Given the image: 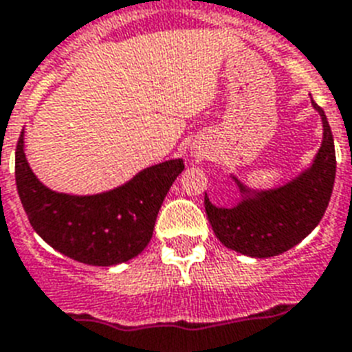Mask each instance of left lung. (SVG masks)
I'll list each match as a JSON object with an SVG mask.
<instances>
[{
	"instance_id": "left-lung-1",
	"label": "left lung",
	"mask_w": 352,
	"mask_h": 352,
	"mask_svg": "<svg viewBox=\"0 0 352 352\" xmlns=\"http://www.w3.org/2000/svg\"><path fill=\"white\" fill-rule=\"evenodd\" d=\"M313 107L322 116L324 141L309 170L278 190L244 199L235 208H217L204 197L208 221L226 248L256 258L275 256L298 244L322 221L333 193L336 155L327 117L315 101Z\"/></svg>"
}]
</instances>
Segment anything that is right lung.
Wrapping results in <instances>:
<instances>
[{"label":"right lung","instance_id":"add662e5","mask_svg":"<svg viewBox=\"0 0 352 352\" xmlns=\"http://www.w3.org/2000/svg\"><path fill=\"white\" fill-rule=\"evenodd\" d=\"M182 170V159L166 161L117 190L74 197L37 181L25 159L23 131L16 146V186L30 226L54 250L90 265L121 264L146 248L162 201Z\"/></svg>","mask_w":352,"mask_h":352}]
</instances>
